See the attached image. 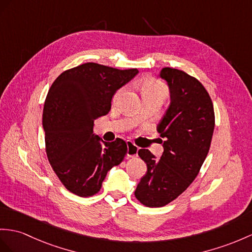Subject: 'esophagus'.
I'll list each match as a JSON object with an SVG mask.
<instances>
[{
	"label": "esophagus",
	"instance_id": "esophagus-1",
	"mask_svg": "<svg viewBox=\"0 0 252 252\" xmlns=\"http://www.w3.org/2000/svg\"><path fill=\"white\" fill-rule=\"evenodd\" d=\"M127 144V152H126V156L129 158V157H136L138 155V151L139 149L138 147L134 145L131 141H127L126 142Z\"/></svg>",
	"mask_w": 252,
	"mask_h": 252
}]
</instances>
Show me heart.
<instances>
[{
  "instance_id": "b5f03b06",
  "label": "heart",
  "mask_w": 252,
  "mask_h": 252,
  "mask_svg": "<svg viewBox=\"0 0 252 252\" xmlns=\"http://www.w3.org/2000/svg\"><path fill=\"white\" fill-rule=\"evenodd\" d=\"M126 91V88L120 89L114 96V99H119L123 95V93ZM141 92H142V96L145 99H151V98H161L164 99L168 95V90L165 85L158 81L156 79H145L141 82Z\"/></svg>"
}]
</instances>
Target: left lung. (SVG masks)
Here are the masks:
<instances>
[{
    "instance_id": "1",
    "label": "left lung",
    "mask_w": 252,
    "mask_h": 252,
    "mask_svg": "<svg viewBox=\"0 0 252 252\" xmlns=\"http://www.w3.org/2000/svg\"><path fill=\"white\" fill-rule=\"evenodd\" d=\"M159 77L170 91V105L157 125L163 153L157 159L149 150H139L147 172L134 191L149 207L167 205L189 187L210 151L215 127L212 99L197 79L170 67Z\"/></svg>"
}]
</instances>
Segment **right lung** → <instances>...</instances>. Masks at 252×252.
I'll use <instances>...</instances> for the list:
<instances>
[{"mask_svg": "<svg viewBox=\"0 0 252 252\" xmlns=\"http://www.w3.org/2000/svg\"><path fill=\"white\" fill-rule=\"evenodd\" d=\"M138 72L85 63L61 73L48 92L42 113L48 160L63 185L79 197L99 191L107 173L126 155L124 140L105 142L93 126L110 111L115 92Z\"/></svg>", "mask_w": 252, "mask_h": 252, "instance_id": "add662e5", "label": "right lung"}]
</instances>
